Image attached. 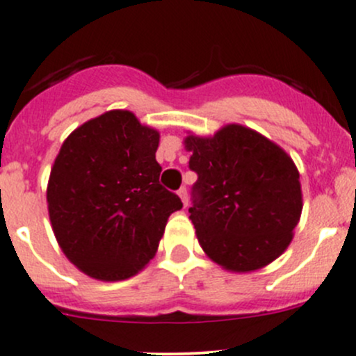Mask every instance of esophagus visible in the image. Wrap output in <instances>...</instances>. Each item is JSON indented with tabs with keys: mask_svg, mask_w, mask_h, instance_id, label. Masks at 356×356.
Masks as SVG:
<instances>
[{
	"mask_svg": "<svg viewBox=\"0 0 356 356\" xmlns=\"http://www.w3.org/2000/svg\"><path fill=\"white\" fill-rule=\"evenodd\" d=\"M177 195H179V198L182 200V203H184V207H186V204H188V189L181 188V189H179V191H177Z\"/></svg>",
	"mask_w": 356,
	"mask_h": 356,
	"instance_id": "34e87169",
	"label": "esophagus"
}]
</instances>
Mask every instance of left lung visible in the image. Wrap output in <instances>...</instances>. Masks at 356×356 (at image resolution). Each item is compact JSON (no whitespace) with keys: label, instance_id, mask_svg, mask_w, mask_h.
Returning a JSON list of instances; mask_svg holds the SVG:
<instances>
[{"label":"left lung","instance_id":"8db88e82","mask_svg":"<svg viewBox=\"0 0 356 356\" xmlns=\"http://www.w3.org/2000/svg\"><path fill=\"white\" fill-rule=\"evenodd\" d=\"M189 218L204 253L231 272H253L281 257L303 210L300 172L281 146L229 124L211 138L189 134Z\"/></svg>","mask_w":356,"mask_h":356}]
</instances>
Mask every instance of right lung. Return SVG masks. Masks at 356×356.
Segmentation results:
<instances>
[{
    "mask_svg": "<svg viewBox=\"0 0 356 356\" xmlns=\"http://www.w3.org/2000/svg\"><path fill=\"white\" fill-rule=\"evenodd\" d=\"M160 134L110 110L63 141L48 181L49 220L65 257L99 281L132 277L155 257L182 201L160 184Z\"/></svg>",
    "mask_w": 356,
    "mask_h": 356,
    "instance_id": "add662e5",
    "label": "right lung"
}]
</instances>
